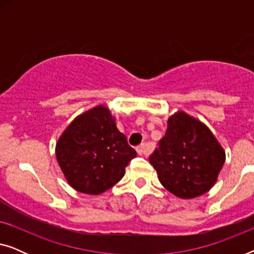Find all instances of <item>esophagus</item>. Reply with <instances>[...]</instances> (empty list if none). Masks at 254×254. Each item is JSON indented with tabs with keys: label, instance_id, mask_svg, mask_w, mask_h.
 Wrapping results in <instances>:
<instances>
[{
	"label": "esophagus",
	"instance_id": "34e87169",
	"mask_svg": "<svg viewBox=\"0 0 254 254\" xmlns=\"http://www.w3.org/2000/svg\"><path fill=\"white\" fill-rule=\"evenodd\" d=\"M136 151L138 155H148V149H147V145L145 144H141L138 145L136 148Z\"/></svg>",
	"mask_w": 254,
	"mask_h": 254
}]
</instances>
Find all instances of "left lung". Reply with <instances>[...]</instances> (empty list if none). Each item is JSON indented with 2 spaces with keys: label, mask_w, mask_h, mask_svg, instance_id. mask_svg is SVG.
<instances>
[{
  "label": "left lung",
  "mask_w": 254,
  "mask_h": 254,
  "mask_svg": "<svg viewBox=\"0 0 254 254\" xmlns=\"http://www.w3.org/2000/svg\"><path fill=\"white\" fill-rule=\"evenodd\" d=\"M224 161L223 148L209 128L182 111L169 118L164 137L149 157L162 185L182 199L208 192Z\"/></svg>",
  "instance_id": "obj_1"
}]
</instances>
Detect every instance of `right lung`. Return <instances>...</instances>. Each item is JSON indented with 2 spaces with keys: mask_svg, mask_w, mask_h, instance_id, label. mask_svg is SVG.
<instances>
[{
  "mask_svg": "<svg viewBox=\"0 0 254 254\" xmlns=\"http://www.w3.org/2000/svg\"><path fill=\"white\" fill-rule=\"evenodd\" d=\"M55 155L69 185L98 195L116 185L136 156L106 106L75 118L59 138Z\"/></svg>",
  "mask_w": 254,
  "mask_h": 254,
  "instance_id": "add662e5",
  "label": "right lung"
}]
</instances>
